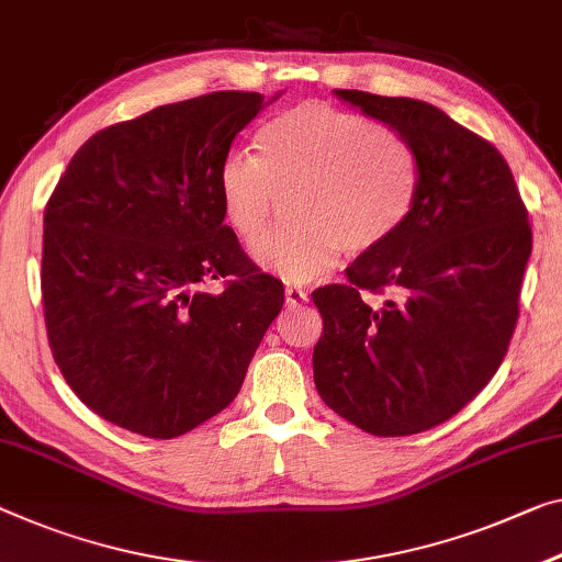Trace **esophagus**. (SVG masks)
I'll return each mask as SVG.
<instances>
[{"instance_id":"34e87169","label":"esophagus","mask_w":562,"mask_h":562,"mask_svg":"<svg viewBox=\"0 0 562 562\" xmlns=\"http://www.w3.org/2000/svg\"><path fill=\"white\" fill-rule=\"evenodd\" d=\"M283 296H286V306H304L306 301H308V293L296 289V286H289Z\"/></svg>"}]
</instances>
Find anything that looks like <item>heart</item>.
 <instances>
[{"instance_id": "1", "label": "heart", "mask_w": 562, "mask_h": 562, "mask_svg": "<svg viewBox=\"0 0 562 562\" xmlns=\"http://www.w3.org/2000/svg\"><path fill=\"white\" fill-rule=\"evenodd\" d=\"M256 158L231 150L218 168V201L246 244L291 195L293 226L256 246L263 269L289 283L329 273L341 251L364 256L407 223L419 195V158L400 131L326 102H301L258 131Z\"/></svg>"}]
</instances>
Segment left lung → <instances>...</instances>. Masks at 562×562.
<instances>
[{
    "label": "left lung",
    "instance_id": "8db88e82",
    "mask_svg": "<svg viewBox=\"0 0 562 562\" xmlns=\"http://www.w3.org/2000/svg\"><path fill=\"white\" fill-rule=\"evenodd\" d=\"M334 94L400 131L419 158V195L392 240L359 256L347 283L311 293L322 400L376 437L442 425L503 364L532 251L528 211L495 145L412 98ZM390 290L384 307L369 292Z\"/></svg>",
    "mask_w": 562,
    "mask_h": 562
}]
</instances>
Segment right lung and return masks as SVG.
I'll return each mask as SVG.
<instances>
[{
  "label": "right lung",
  "mask_w": 562,
  "mask_h": 562,
  "mask_svg": "<svg viewBox=\"0 0 562 562\" xmlns=\"http://www.w3.org/2000/svg\"><path fill=\"white\" fill-rule=\"evenodd\" d=\"M269 102L211 92L110 125L75 153L47 201L52 357L112 425L172 439L215 417L279 316L283 286L223 226L215 188L233 137ZM211 280L224 289L209 292Z\"/></svg>",
  "instance_id": "right-lung-1"
}]
</instances>
